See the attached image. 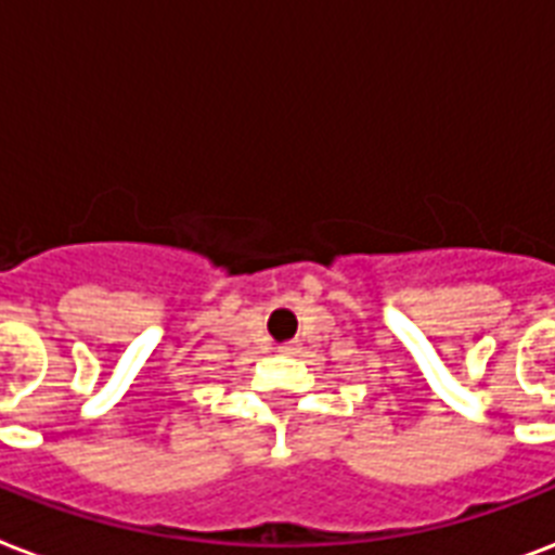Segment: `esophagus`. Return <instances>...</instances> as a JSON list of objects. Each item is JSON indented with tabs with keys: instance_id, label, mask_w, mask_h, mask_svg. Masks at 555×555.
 Returning a JSON list of instances; mask_svg holds the SVG:
<instances>
[{
	"instance_id": "esophagus-1",
	"label": "esophagus",
	"mask_w": 555,
	"mask_h": 555,
	"mask_svg": "<svg viewBox=\"0 0 555 555\" xmlns=\"http://www.w3.org/2000/svg\"><path fill=\"white\" fill-rule=\"evenodd\" d=\"M278 350H281V353H298L300 345H298V341H286V345H281Z\"/></svg>"
}]
</instances>
